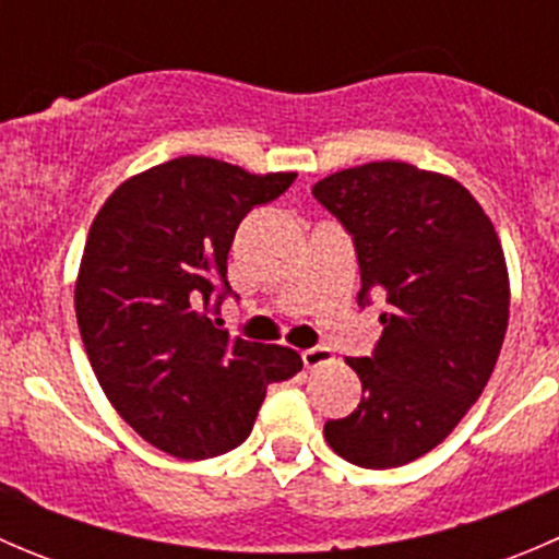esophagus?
<instances>
[{
    "instance_id": "34e87169",
    "label": "esophagus",
    "mask_w": 559,
    "mask_h": 559,
    "mask_svg": "<svg viewBox=\"0 0 559 559\" xmlns=\"http://www.w3.org/2000/svg\"><path fill=\"white\" fill-rule=\"evenodd\" d=\"M302 362H306V368H321V365H330L335 362V354L330 352V348H306L302 352Z\"/></svg>"
}]
</instances>
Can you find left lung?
Listing matches in <instances>:
<instances>
[{"label":"left lung","instance_id":"1","mask_svg":"<svg viewBox=\"0 0 559 559\" xmlns=\"http://www.w3.org/2000/svg\"><path fill=\"white\" fill-rule=\"evenodd\" d=\"M313 197L352 235L359 306L386 300L373 354L346 359L362 400L324 438L359 467H400L436 449L492 376L509 326L503 248L465 186L405 162L332 173Z\"/></svg>","mask_w":559,"mask_h":559}]
</instances>
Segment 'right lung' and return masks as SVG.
Segmentation results:
<instances>
[{
    "label": "right lung",
    "mask_w": 559,
    "mask_h": 559,
    "mask_svg": "<svg viewBox=\"0 0 559 559\" xmlns=\"http://www.w3.org/2000/svg\"><path fill=\"white\" fill-rule=\"evenodd\" d=\"M297 173L251 175L180 156L123 180L94 218L75 313L99 386L140 438L180 460L240 447L267 384L302 370L300 354L229 337L227 253L251 207Z\"/></svg>",
    "instance_id": "obj_1"
}]
</instances>
